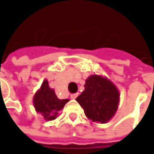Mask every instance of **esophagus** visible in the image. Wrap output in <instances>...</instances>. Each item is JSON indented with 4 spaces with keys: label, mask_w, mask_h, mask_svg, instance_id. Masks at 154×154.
Returning a JSON list of instances; mask_svg holds the SVG:
<instances>
[{
    "label": "esophagus",
    "mask_w": 154,
    "mask_h": 154,
    "mask_svg": "<svg viewBox=\"0 0 154 154\" xmlns=\"http://www.w3.org/2000/svg\"><path fill=\"white\" fill-rule=\"evenodd\" d=\"M78 95H79V93H74V94H71L70 98H72V99H75V98L78 97Z\"/></svg>",
    "instance_id": "obj_1"
}]
</instances>
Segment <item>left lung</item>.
<instances>
[{
  "label": "left lung",
  "instance_id": "obj_1",
  "mask_svg": "<svg viewBox=\"0 0 154 154\" xmlns=\"http://www.w3.org/2000/svg\"><path fill=\"white\" fill-rule=\"evenodd\" d=\"M85 90L76 98L85 115L92 122L105 123L116 114L120 102L117 87L108 78L92 74L86 80Z\"/></svg>",
  "mask_w": 154,
  "mask_h": 154
}]
</instances>
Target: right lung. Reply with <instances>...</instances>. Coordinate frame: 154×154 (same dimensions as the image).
Here are the masks:
<instances>
[{"label":"right lung","mask_w":154,"mask_h":154,"mask_svg":"<svg viewBox=\"0 0 154 154\" xmlns=\"http://www.w3.org/2000/svg\"><path fill=\"white\" fill-rule=\"evenodd\" d=\"M69 99H59L54 89L49 86L48 80H45L33 97V105L36 111L44 116L46 121L56 119L58 112L65 106Z\"/></svg>","instance_id":"1"}]
</instances>
